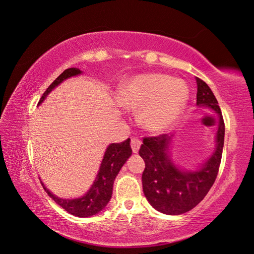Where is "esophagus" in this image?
Masks as SVG:
<instances>
[{
    "instance_id": "esophagus-1",
    "label": "esophagus",
    "mask_w": 254,
    "mask_h": 254,
    "mask_svg": "<svg viewBox=\"0 0 254 254\" xmlns=\"http://www.w3.org/2000/svg\"><path fill=\"white\" fill-rule=\"evenodd\" d=\"M130 145H131V148L133 153H136L140 149L141 146V141L137 139V137H131V142H130Z\"/></svg>"
}]
</instances>
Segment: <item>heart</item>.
I'll use <instances>...</instances> for the list:
<instances>
[{
    "instance_id": "heart-1",
    "label": "heart",
    "mask_w": 254,
    "mask_h": 254,
    "mask_svg": "<svg viewBox=\"0 0 254 254\" xmlns=\"http://www.w3.org/2000/svg\"><path fill=\"white\" fill-rule=\"evenodd\" d=\"M189 99L186 82L160 73L140 74L122 84L119 103L140 110V120L152 132H162L178 121Z\"/></svg>"
}]
</instances>
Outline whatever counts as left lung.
<instances>
[{
	"instance_id": "1",
	"label": "left lung",
	"mask_w": 254,
	"mask_h": 254,
	"mask_svg": "<svg viewBox=\"0 0 254 254\" xmlns=\"http://www.w3.org/2000/svg\"><path fill=\"white\" fill-rule=\"evenodd\" d=\"M197 81V105L218 115L216 145L210 159L196 171L182 170L170 155L173 134L144 137L140 156L145 162L142 175L143 191L148 202L161 213L180 215L195 207L207 194L216 179L225 140V123L216 97L200 78Z\"/></svg>"
}]
</instances>
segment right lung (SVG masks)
<instances>
[{
    "label": "right lung",
    "instance_id": "1",
    "mask_svg": "<svg viewBox=\"0 0 254 254\" xmlns=\"http://www.w3.org/2000/svg\"><path fill=\"white\" fill-rule=\"evenodd\" d=\"M79 74H81V71L77 67L66 68L64 73H61L51 83V86L44 92L39 101V105L43 103L45 97L51 93L52 90L59 86L64 80ZM131 153L132 150L131 147H130V139H127L122 143L110 144L105 151L101 167H99L98 174L96 175L93 184H92L87 193L80 198L64 199L57 197L44 187L41 180L40 182L48 195L67 213L77 217L93 216V215L103 211L110 201L115 177L118 176L122 166L125 164L127 159L131 156Z\"/></svg>",
    "mask_w": 254,
    "mask_h": 254
}]
</instances>
